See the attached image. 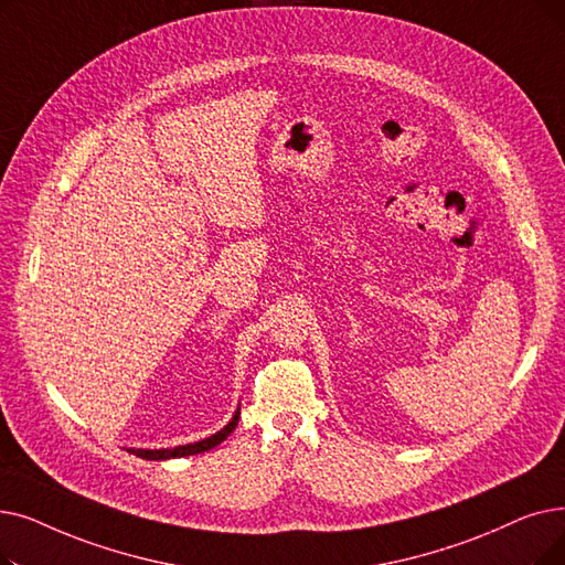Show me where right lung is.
Returning <instances> with one entry per match:
<instances>
[{"label": "right lung", "mask_w": 565, "mask_h": 565, "mask_svg": "<svg viewBox=\"0 0 565 565\" xmlns=\"http://www.w3.org/2000/svg\"><path fill=\"white\" fill-rule=\"evenodd\" d=\"M237 420H239V406L237 411L233 413L231 423L218 429L216 434L203 438V440H195V444H186V446H178V448H161V450H142V448H134L129 452H134L136 457H142V459H150V461H159V459H178V457H189V455H199V452H207L212 448H216L218 444H222L224 438H228L233 434V429L237 427Z\"/></svg>", "instance_id": "1"}]
</instances>
